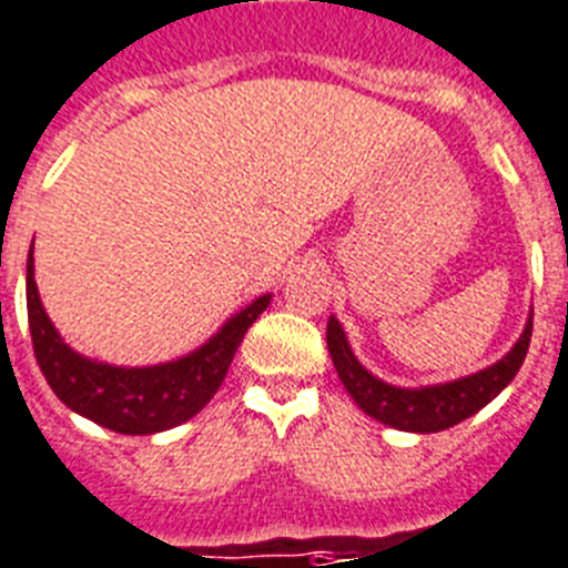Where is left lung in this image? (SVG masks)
Returning <instances> with one entry per match:
<instances>
[{
	"label": "left lung",
	"instance_id": "left-lung-1",
	"mask_svg": "<svg viewBox=\"0 0 568 568\" xmlns=\"http://www.w3.org/2000/svg\"><path fill=\"white\" fill-rule=\"evenodd\" d=\"M325 343H328V354H332L334 368H337L343 386L348 388L354 403L368 417L386 423L392 428H400V432L432 434L463 423L509 386L515 374L520 372L526 352H529L531 317L526 328H523L520 339L515 343V348L500 363L483 368L477 374H468V377L443 383V386L426 388H397L372 377L357 363V357L348 348L343 328H339L334 317L328 320V328H325Z\"/></svg>",
	"mask_w": 568,
	"mask_h": 568
}]
</instances>
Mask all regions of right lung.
Masks as SVG:
<instances>
[{"label": "right lung", "instance_id": "add662e5", "mask_svg": "<svg viewBox=\"0 0 568 568\" xmlns=\"http://www.w3.org/2000/svg\"><path fill=\"white\" fill-rule=\"evenodd\" d=\"M33 254V251H31ZM28 254V325L48 386L71 412L116 434H154L191 420L225 379L245 332L268 308L271 294L243 308L189 357L148 368H116L68 348L39 303Z\"/></svg>", "mask_w": 568, "mask_h": 568}]
</instances>
